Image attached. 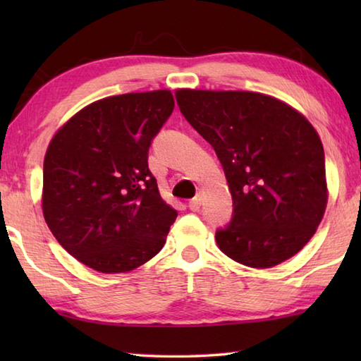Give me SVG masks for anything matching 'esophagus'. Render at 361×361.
<instances>
[{
	"instance_id": "esophagus-1",
	"label": "esophagus",
	"mask_w": 361,
	"mask_h": 361,
	"mask_svg": "<svg viewBox=\"0 0 361 361\" xmlns=\"http://www.w3.org/2000/svg\"><path fill=\"white\" fill-rule=\"evenodd\" d=\"M200 204H202V200H200V195L197 194L194 199L189 200V209L192 212H197L200 209Z\"/></svg>"
}]
</instances>
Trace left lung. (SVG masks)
I'll use <instances>...</instances> for the list:
<instances>
[{
	"label": "left lung",
	"instance_id": "8db88e82",
	"mask_svg": "<svg viewBox=\"0 0 361 361\" xmlns=\"http://www.w3.org/2000/svg\"><path fill=\"white\" fill-rule=\"evenodd\" d=\"M186 121L221 162L234 204L218 248L269 269L301 252L326 210L325 152L307 118L276 97L248 90L178 89Z\"/></svg>",
	"mask_w": 361,
	"mask_h": 361
}]
</instances>
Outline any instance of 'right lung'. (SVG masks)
Listing matches in <instances>:
<instances>
[{"instance_id":"obj_1","label":"right lung","mask_w":361,"mask_h":361,"mask_svg":"<svg viewBox=\"0 0 361 361\" xmlns=\"http://www.w3.org/2000/svg\"><path fill=\"white\" fill-rule=\"evenodd\" d=\"M173 106L167 89L106 97L71 116L47 146L46 224L97 272H130L154 258L178 216L148 169L151 140Z\"/></svg>"}]
</instances>
